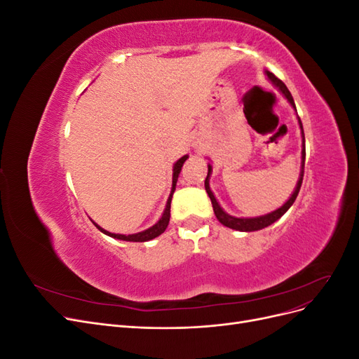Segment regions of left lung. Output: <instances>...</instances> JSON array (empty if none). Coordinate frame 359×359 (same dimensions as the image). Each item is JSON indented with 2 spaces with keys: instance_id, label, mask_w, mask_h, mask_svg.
<instances>
[{
  "instance_id": "8db88e82",
  "label": "left lung",
  "mask_w": 359,
  "mask_h": 359,
  "mask_svg": "<svg viewBox=\"0 0 359 359\" xmlns=\"http://www.w3.org/2000/svg\"><path fill=\"white\" fill-rule=\"evenodd\" d=\"M265 74H266V78H268L271 82H273V85L276 86V88L286 97V100L290 103V106H292L293 109H295V112H297L295 102H293V97H292V94L289 93L287 86H286L283 82H281L278 78H276V76H274L273 73H271V72L265 70ZM297 118H298V124H299L301 136H302L301 172H299V178H298L297 186H295V190H293V193L290 194V198H289L283 205H281L280 208H277V210H274V211H271V212H268V214L259 215V217H235V215L227 214V212L222 208L220 203L217 202V199H215V196H214V193H212V190H211V187H210V178H211V173H212V166L208 163V175H206V178H205V190H206V193H208V196H210V199H211V203H212V208H214V214H215V217H217V220H219L223 226L231 227V229L240 231V232H255V231L265 229V227H268V226H271L273 223H276V222L280 219V217L283 215V214L290 208V206L293 205V202H295V199H297V196H298V193H299V189H301V184H302L304 161H306V137H304V128H302L301 119H299L298 115H297Z\"/></svg>"
}]
</instances>
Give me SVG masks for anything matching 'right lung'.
<instances>
[{
  "label": "right lung",
  "mask_w": 359,
  "mask_h": 359,
  "mask_svg": "<svg viewBox=\"0 0 359 359\" xmlns=\"http://www.w3.org/2000/svg\"><path fill=\"white\" fill-rule=\"evenodd\" d=\"M189 158V156H182L180 160L175 161V165H173V173H172V189H170V194H169V199L166 202V208L165 211H163L161 217L158 219V222L156 224H153L151 227H148V229L142 231V232H137V233H132V235H123V233H112L109 231L103 229V227H100L99 224H97L95 222H93L97 229H99L100 232H103L104 235L111 236V238H115V240H119V241H130V243H145V241H151L154 240V238H157L158 235H161L163 232L166 231V227L169 224V219H170V202H172V196H173V191H175V187H177V181H178V177H180V172H181V168L184 165V161H186Z\"/></svg>",
  "instance_id": "right-lung-1"
}]
</instances>
